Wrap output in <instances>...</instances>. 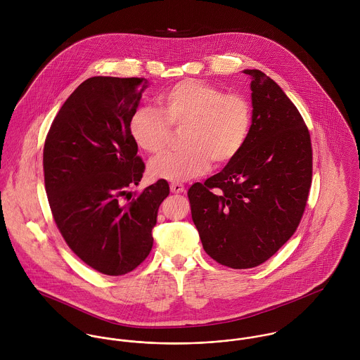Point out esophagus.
Listing matches in <instances>:
<instances>
[{"mask_svg":"<svg viewBox=\"0 0 360 360\" xmlns=\"http://www.w3.org/2000/svg\"><path fill=\"white\" fill-rule=\"evenodd\" d=\"M184 186L181 184V183H172L170 184V191L173 193V194H181V193H184Z\"/></svg>","mask_w":360,"mask_h":360,"instance_id":"1","label":"esophagus"}]
</instances>
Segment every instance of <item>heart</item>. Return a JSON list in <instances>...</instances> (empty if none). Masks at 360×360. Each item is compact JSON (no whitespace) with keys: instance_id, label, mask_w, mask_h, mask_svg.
Masks as SVG:
<instances>
[{"instance_id":"heart-1","label":"heart","mask_w":360,"mask_h":360,"mask_svg":"<svg viewBox=\"0 0 360 360\" xmlns=\"http://www.w3.org/2000/svg\"><path fill=\"white\" fill-rule=\"evenodd\" d=\"M162 113L151 106L137 108L129 120V133L147 154L162 153L172 127L183 129V151L167 153L151 160V177L181 183L205 174L213 160L226 165L247 144L252 126V108L240 94L197 79L176 83L159 97Z\"/></svg>"}]
</instances>
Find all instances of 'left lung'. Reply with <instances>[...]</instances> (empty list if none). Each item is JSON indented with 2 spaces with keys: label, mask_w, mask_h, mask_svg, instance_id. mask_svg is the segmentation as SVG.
Wrapping results in <instances>:
<instances>
[{
  "label": "left lung",
  "mask_w": 360,
  "mask_h": 360,
  "mask_svg": "<svg viewBox=\"0 0 360 360\" xmlns=\"http://www.w3.org/2000/svg\"><path fill=\"white\" fill-rule=\"evenodd\" d=\"M251 77L252 126L243 151L188 190L206 254L231 269L273 257L295 233L311 183L308 127L281 87L257 69Z\"/></svg>",
  "instance_id": "obj_1"
}]
</instances>
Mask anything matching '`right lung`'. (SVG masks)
I'll use <instances>...</instances> for the list:
<instances>
[{
	"instance_id": "1",
	"label": "right lung",
	"mask_w": 360,
	"mask_h": 360,
	"mask_svg": "<svg viewBox=\"0 0 360 360\" xmlns=\"http://www.w3.org/2000/svg\"><path fill=\"white\" fill-rule=\"evenodd\" d=\"M147 87L140 77L87 79L60 106L44 144L53 220L69 248L108 276L126 274L150 255L158 209L170 191L158 180L123 201L146 169L129 120Z\"/></svg>"
}]
</instances>
